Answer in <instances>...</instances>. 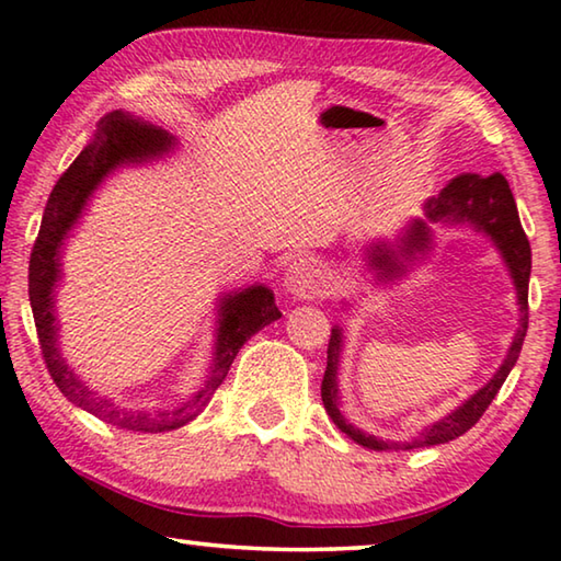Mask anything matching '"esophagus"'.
<instances>
[{"mask_svg": "<svg viewBox=\"0 0 561 561\" xmlns=\"http://www.w3.org/2000/svg\"><path fill=\"white\" fill-rule=\"evenodd\" d=\"M324 282H328V277H324L322 264L312 256L295 259L287 266V272H284V289L299 299H312L322 295V289L328 287Z\"/></svg>", "mask_w": 561, "mask_h": 561, "instance_id": "esophagus-1", "label": "esophagus"}]
</instances>
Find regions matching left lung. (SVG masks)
Masks as SVG:
<instances>
[{"mask_svg":"<svg viewBox=\"0 0 561 561\" xmlns=\"http://www.w3.org/2000/svg\"><path fill=\"white\" fill-rule=\"evenodd\" d=\"M425 219L428 221H443V224H471L476 231H483L491 241L499 247L501 256L512 272L516 297H519L522 307V324L516 330V337L508 347L504 365L499 367L494 378H491L481 390H476L471 398L466 400L461 408H456L454 413L440 417L433 425H428L423 433H417L413 440H388L370 436L360 428H355L340 411L337 400V363L342 353V332L334 328L330 334L328 345V370H324L322 380V403L324 411L334 421V425L342 433H347L355 443H360L365 448L373 450H411V448H425V446H438V443H448L458 436H463L468 428H473L479 423V417L486 413L491 400L496 398V392L504 386V380L512 373V367L519 360L526 328H529V274H531V247L529 239L522 229L519 211H516V201L508 188V181L501 173H491L486 179L476 173L458 175L440 191L438 196L425 201ZM431 247V229L428 224L415 219L413 227L408 229L403 244L398 252H392L386 244H378L373 249L370 264L375 270H380V277H398L403 274L405 264L403 259H413L417 252H425Z\"/></svg>","mask_w":561,"mask_h":561,"instance_id":"left-lung-1","label":"left lung"}]
</instances>
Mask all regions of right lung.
<instances>
[{"instance_id":"add662e5","label":"right lung","mask_w":561,"mask_h":561,"mask_svg":"<svg viewBox=\"0 0 561 561\" xmlns=\"http://www.w3.org/2000/svg\"><path fill=\"white\" fill-rule=\"evenodd\" d=\"M175 146L173 136L156 128L150 123H140L123 111L107 113L100 118L98 133L82 153L70 163L60 181L55 183L53 194L47 198L45 214H42L39 233L30 256V305L35 314V328L39 337V350L45 365L53 375L55 386L70 403L80 405L82 411L98 415L100 421L118 425L125 431L138 433H161L186 425L204 411L211 400L214 390L227 378L233 357L241 345L259 332L264 324L279 320L282 312L274 305L272 289L254 284L244 291L229 295L219 305V332H216V353L211 370L206 375L204 388L191 396L186 403L173 411H125L111 403L107 398L95 396L88 386H82L70 367L65 365L57 345L55 324V282L60 279V249L67 239V231L80 219L88 198L100 186L107 173H113L123 163H144L150 158L169 153Z\"/></svg>"}]
</instances>
